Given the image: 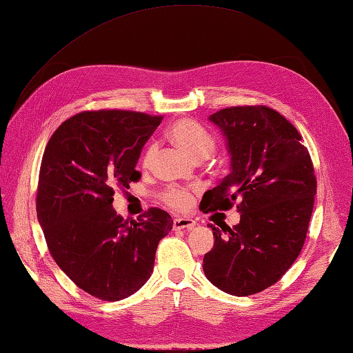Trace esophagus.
Listing matches in <instances>:
<instances>
[{
    "instance_id": "34e87169",
    "label": "esophagus",
    "mask_w": 353,
    "mask_h": 353,
    "mask_svg": "<svg viewBox=\"0 0 353 353\" xmlns=\"http://www.w3.org/2000/svg\"><path fill=\"white\" fill-rule=\"evenodd\" d=\"M196 222L190 217H176L174 219V228L175 230H192Z\"/></svg>"
}]
</instances>
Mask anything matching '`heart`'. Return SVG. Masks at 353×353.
<instances>
[{
    "label": "heart",
    "mask_w": 353,
    "mask_h": 353,
    "mask_svg": "<svg viewBox=\"0 0 353 353\" xmlns=\"http://www.w3.org/2000/svg\"><path fill=\"white\" fill-rule=\"evenodd\" d=\"M168 137L172 143L189 154L194 160H203L213 152L216 142L210 131L193 119H179L170 125L168 130ZM157 152V146L152 143L146 148L143 155V164L150 166ZM164 201L170 207L183 210L190 205V194L181 189H170L164 193Z\"/></svg>",
    "instance_id": "obj_1"
}]
</instances>
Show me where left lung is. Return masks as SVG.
Returning a JSON list of instances; mask_svg holds the SVG:
<instances>
[{
	"mask_svg": "<svg viewBox=\"0 0 353 353\" xmlns=\"http://www.w3.org/2000/svg\"><path fill=\"white\" fill-rule=\"evenodd\" d=\"M221 130L230 174L203 193V213L239 201L240 222L213 230L203 256L207 279L232 296L260 293L299 256L316 196V175L302 137L284 116L264 105L230 107L208 117Z\"/></svg>",
	"mask_w": 353,
	"mask_h": 353,
	"instance_id": "8db88e82",
	"label": "left lung"
}]
</instances>
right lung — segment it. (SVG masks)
Here are the masks:
<instances>
[{"label": "right lung", "instance_id": "1", "mask_svg": "<svg viewBox=\"0 0 353 353\" xmlns=\"http://www.w3.org/2000/svg\"><path fill=\"white\" fill-rule=\"evenodd\" d=\"M160 122L136 112H84L61 123L45 148L39 223L59 268L98 299L121 301L142 288L174 226L160 208L131 223L113 208L117 187L130 189L140 178V152Z\"/></svg>", "mask_w": 353, "mask_h": 353}]
</instances>
